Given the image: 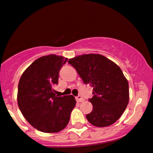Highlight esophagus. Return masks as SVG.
Listing matches in <instances>:
<instances>
[{"instance_id":"obj_1","label":"esophagus","mask_w":153,"mask_h":153,"mask_svg":"<svg viewBox=\"0 0 153 153\" xmlns=\"http://www.w3.org/2000/svg\"><path fill=\"white\" fill-rule=\"evenodd\" d=\"M76 100L77 102H82V101H84L83 97H82L81 95H78V96H77V97H76Z\"/></svg>"}]
</instances>
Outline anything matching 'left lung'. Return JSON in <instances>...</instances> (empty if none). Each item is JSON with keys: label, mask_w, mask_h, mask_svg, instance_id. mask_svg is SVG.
Returning <instances> with one entry per match:
<instances>
[{"label": "left lung", "mask_w": 153, "mask_h": 153, "mask_svg": "<svg viewBox=\"0 0 153 153\" xmlns=\"http://www.w3.org/2000/svg\"><path fill=\"white\" fill-rule=\"evenodd\" d=\"M84 83L93 87L89 100L93 108L86 115L91 124L105 127L121 116L128 103V83L118 65L100 54H84L70 58Z\"/></svg>", "instance_id": "obj_1"}]
</instances>
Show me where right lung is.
Returning <instances> with one entry per match:
<instances>
[{
    "mask_svg": "<svg viewBox=\"0 0 153 153\" xmlns=\"http://www.w3.org/2000/svg\"><path fill=\"white\" fill-rule=\"evenodd\" d=\"M67 58L49 55L37 58L22 74L18 85V106L27 121L39 131L56 133L67 126L76 105L73 95L58 96L59 71Z\"/></svg>",
    "mask_w": 153,
    "mask_h": 153,
    "instance_id": "obj_1",
    "label": "right lung"
}]
</instances>
